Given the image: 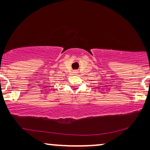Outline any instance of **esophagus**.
Returning <instances> with one entry per match:
<instances>
[{"label": "esophagus", "mask_w": 150, "mask_h": 150, "mask_svg": "<svg viewBox=\"0 0 150 150\" xmlns=\"http://www.w3.org/2000/svg\"><path fill=\"white\" fill-rule=\"evenodd\" d=\"M74 73H75V74H76L77 71H74Z\"/></svg>", "instance_id": "34e87169"}]
</instances>
